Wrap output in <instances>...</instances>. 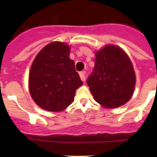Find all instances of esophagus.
Wrapping results in <instances>:
<instances>
[{
	"label": "esophagus",
	"instance_id": "obj_1",
	"mask_svg": "<svg viewBox=\"0 0 157 157\" xmlns=\"http://www.w3.org/2000/svg\"><path fill=\"white\" fill-rule=\"evenodd\" d=\"M80 77L82 81L84 82L86 80V71H81L80 73Z\"/></svg>",
	"mask_w": 157,
	"mask_h": 157
}]
</instances>
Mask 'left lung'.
Masks as SVG:
<instances>
[{"label":"left lung","mask_w":157,"mask_h":157,"mask_svg":"<svg viewBox=\"0 0 157 157\" xmlns=\"http://www.w3.org/2000/svg\"><path fill=\"white\" fill-rule=\"evenodd\" d=\"M95 100L105 108L124 105L134 93L132 63L119 47L108 45L96 53L95 67L86 80Z\"/></svg>","instance_id":"1"}]
</instances>
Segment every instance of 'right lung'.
Returning <instances> with one entry per match:
<instances>
[{"instance_id": "add662e5", "label": "right lung", "mask_w": 157, "mask_h": 157, "mask_svg": "<svg viewBox=\"0 0 157 157\" xmlns=\"http://www.w3.org/2000/svg\"><path fill=\"white\" fill-rule=\"evenodd\" d=\"M69 55L67 44L53 42L39 52L32 64L30 95L45 110H64L74 102L76 90L83 84Z\"/></svg>"}]
</instances>
